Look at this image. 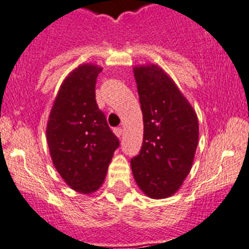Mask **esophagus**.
I'll use <instances>...</instances> for the list:
<instances>
[{"instance_id": "esophagus-1", "label": "esophagus", "mask_w": 249, "mask_h": 249, "mask_svg": "<svg viewBox=\"0 0 249 249\" xmlns=\"http://www.w3.org/2000/svg\"><path fill=\"white\" fill-rule=\"evenodd\" d=\"M114 133H115V135H116L117 138H121L122 133H124V129H122L121 127H117V128H115V129H114Z\"/></svg>"}]
</instances>
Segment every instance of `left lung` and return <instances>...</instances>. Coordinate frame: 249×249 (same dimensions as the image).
Masks as SVG:
<instances>
[{"mask_svg": "<svg viewBox=\"0 0 249 249\" xmlns=\"http://www.w3.org/2000/svg\"><path fill=\"white\" fill-rule=\"evenodd\" d=\"M144 122L139 155L130 167L150 198L173 196L190 173L198 144V119L171 76L156 64L133 68Z\"/></svg>", "mask_w": 249, "mask_h": 249, "instance_id": "left-lung-1", "label": "left lung"}]
</instances>
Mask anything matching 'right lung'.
Returning <instances> with one entry per match:
<instances>
[{
	"mask_svg": "<svg viewBox=\"0 0 249 249\" xmlns=\"http://www.w3.org/2000/svg\"><path fill=\"white\" fill-rule=\"evenodd\" d=\"M102 66L85 63L65 77L48 116L46 137L54 167L76 193L90 195L103 185L119 139L95 102Z\"/></svg>",
	"mask_w": 249,
	"mask_h": 249,
	"instance_id": "obj_1",
	"label": "right lung"
}]
</instances>
